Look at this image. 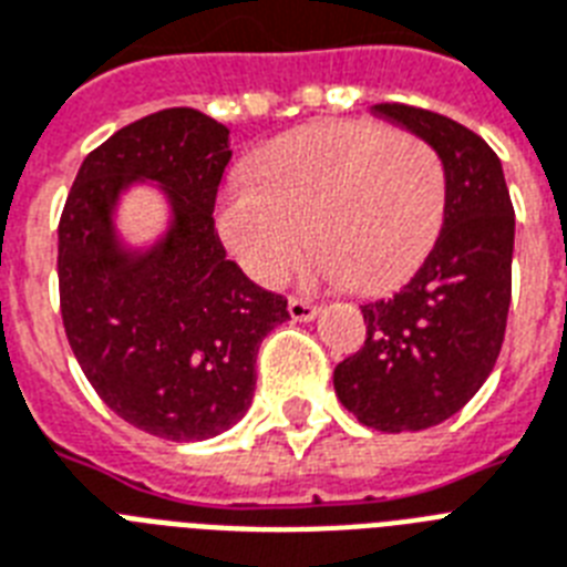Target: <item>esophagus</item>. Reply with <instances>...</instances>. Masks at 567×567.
Instances as JSON below:
<instances>
[{
    "label": "esophagus",
    "instance_id": "esophagus-1",
    "mask_svg": "<svg viewBox=\"0 0 567 567\" xmlns=\"http://www.w3.org/2000/svg\"><path fill=\"white\" fill-rule=\"evenodd\" d=\"M289 316H292V319L296 321H310V319H316V305H312V301H307V298H289Z\"/></svg>",
    "mask_w": 567,
    "mask_h": 567
}]
</instances>
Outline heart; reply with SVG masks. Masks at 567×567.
<instances>
[{
  "mask_svg": "<svg viewBox=\"0 0 567 567\" xmlns=\"http://www.w3.org/2000/svg\"><path fill=\"white\" fill-rule=\"evenodd\" d=\"M216 202L234 260L266 287L287 278L310 234L312 269L369 296L412 278L447 213L445 161L419 134L328 120L271 140ZM308 230L305 231L303 228Z\"/></svg>",
  "mask_w": 567,
  "mask_h": 567,
  "instance_id": "heart-1",
  "label": "heart"
}]
</instances>
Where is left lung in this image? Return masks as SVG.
I'll use <instances>...</instances> for the list:
<instances>
[{
	"label": "left lung",
	"instance_id": "1",
	"mask_svg": "<svg viewBox=\"0 0 567 567\" xmlns=\"http://www.w3.org/2000/svg\"><path fill=\"white\" fill-rule=\"evenodd\" d=\"M436 148L447 213L436 246L392 298L362 305L365 342L333 369L348 412L383 433L424 430L468 404L495 369L513 298L515 210L488 143L442 113L374 107Z\"/></svg>",
	"mask_w": 567,
	"mask_h": 567
}]
</instances>
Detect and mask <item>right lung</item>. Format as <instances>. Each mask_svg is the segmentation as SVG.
I'll list each match as a JSON object with an SVG mask.
<instances>
[{"mask_svg":"<svg viewBox=\"0 0 567 567\" xmlns=\"http://www.w3.org/2000/svg\"><path fill=\"white\" fill-rule=\"evenodd\" d=\"M228 161V128L202 111L148 113L84 157L58 221L72 354L120 419L169 442L219 436L246 415L257 348L289 319L287 298L225 257L213 207ZM137 177L167 187L176 225L155 252L131 258L110 213Z\"/></svg>","mask_w":567,"mask_h":567,"instance_id":"right-lung-1","label":"right lung"}]
</instances>
